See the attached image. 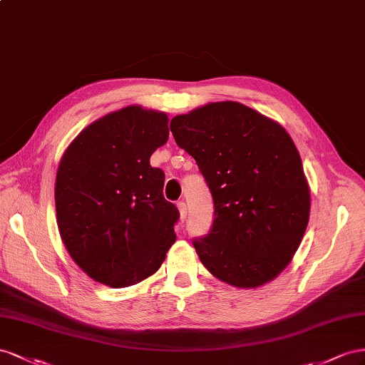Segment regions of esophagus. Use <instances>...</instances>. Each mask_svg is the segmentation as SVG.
I'll use <instances>...</instances> for the list:
<instances>
[{"instance_id":"obj_1","label":"esophagus","mask_w":365,"mask_h":365,"mask_svg":"<svg viewBox=\"0 0 365 365\" xmlns=\"http://www.w3.org/2000/svg\"><path fill=\"white\" fill-rule=\"evenodd\" d=\"M177 207H179V212H180V220L183 222L185 218H186V215H188V207H186L185 202L177 203Z\"/></svg>"}]
</instances>
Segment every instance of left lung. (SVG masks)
Instances as JSON below:
<instances>
[{"instance_id":"left-lung-1","label":"left lung","mask_w":365,"mask_h":365,"mask_svg":"<svg viewBox=\"0 0 365 365\" xmlns=\"http://www.w3.org/2000/svg\"><path fill=\"white\" fill-rule=\"evenodd\" d=\"M214 200L210 232L194 238L203 266L235 287H258L292 259L309 223L310 191L287 131L243 103L212 102L173 118Z\"/></svg>"}]
</instances>
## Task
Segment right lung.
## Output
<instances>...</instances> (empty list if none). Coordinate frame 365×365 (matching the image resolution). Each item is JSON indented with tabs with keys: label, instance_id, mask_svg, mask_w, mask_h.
Wrapping results in <instances>:
<instances>
[{
	"label": "right lung",
	"instance_id": "add662e5",
	"mask_svg": "<svg viewBox=\"0 0 365 365\" xmlns=\"http://www.w3.org/2000/svg\"><path fill=\"white\" fill-rule=\"evenodd\" d=\"M162 111L125 107L82 130L62 155L56 222L70 257L95 281L128 287L153 275L175 242V205L150 165L168 140Z\"/></svg>",
	"mask_w": 365,
	"mask_h": 365
}]
</instances>
